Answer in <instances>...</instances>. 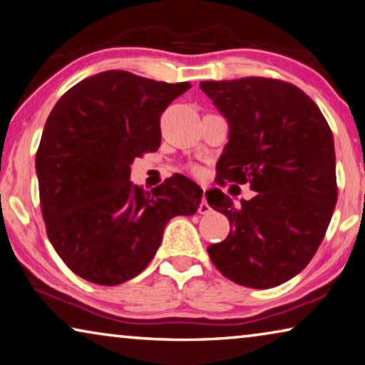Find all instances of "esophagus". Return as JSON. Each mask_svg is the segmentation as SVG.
<instances>
[{
    "mask_svg": "<svg viewBox=\"0 0 365 365\" xmlns=\"http://www.w3.org/2000/svg\"><path fill=\"white\" fill-rule=\"evenodd\" d=\"M210 211H211V207H210V205H207V201L205 200V193H203V200H201V203L198 206V212L200 214H207Z\"/></svg>",
    "mask_w": 365,
    "mask_h": 365,
    "instance_id": "obj_1",
    "label": "esophagus"
}]
</instances>
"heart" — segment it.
I'll return each instance as SVG.
<instances>
[{
    "instance_id": "b5f03b06",
    "label": "heart",
    "mask_w": 365,
    "mask_h": 365,
    "mask_svg": "<svg viewBox=\"0 0 365 365\" xmlns=\"http://www.w3.org/2000/svg\"><path fill=\"white\" fill-rule=\"evenodd\" d=\"M192 172L195 173V175H201V169H198V167H193Z\"/></svg>"
}]
</instances>
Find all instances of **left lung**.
<instances>
[{
    "label": "left lung",
    "mask_w": 365,
    "mask_h": 365,
    "mask_svg": "<svg viewBox=\"0 0 365 365\" xmlns=\"http://www.w3.org/2000/svg\"><path fill=\"white\" fill-rule=\"evenodd\" d=\"M201 91L229 123L216 183H250L257 195L234 206L206 192L227 216V239L207 247L211 262L240 286L268 289L314 258L338 200L333 133L317 103L279 79L203 81Z\"/></svg>",
    "instance_id": "8db88e82"
}]
</instances>
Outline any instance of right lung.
Returning <instances> with one entry per match:
<instances>
[{
  "label": "right lung",
  "instance_id": "right-lung-1",
  "mask_svg": "<svg viewBox=\"0 0 365 365\" xmlns=\"http://www.w3.org/2000/svg\"><path fill=\"white\" fill-rule=\"evenodd\" d=\"M192 88L128 71L86 78L51 110L36 155L47 235L74 274L117 286L146 268L167 222L198 211L203 190L183 175L151 192L131 164L160 146V115Z\"/></svg>",
  "mask_w": 365,
  "mask_h": 365
}]
</instances>
